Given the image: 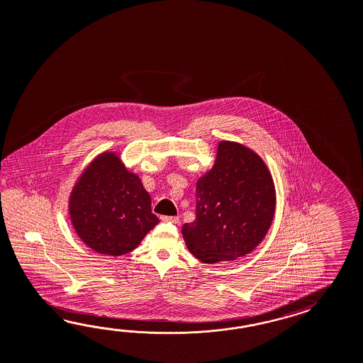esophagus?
Instances as JSON below:
<instances>
[{
    "label": "esophagus",
    "instance_id": "34e87169",
    "mask_svg": "<svg viewBox=\"0 0 363 363\" xmlns=\"http://www.w3.org/2000/svg\"><path fill=\"white\" fill-rule=\"evenodd\" d=\"M161 220L173 223V224H179V218L178 216H161Z\"/></svg>",
    "mask_w": 363,
    "mask_h": 363
}]
</instances>
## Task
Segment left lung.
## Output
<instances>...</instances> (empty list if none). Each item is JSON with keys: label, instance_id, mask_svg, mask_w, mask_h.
<instances>
[{"label": "left lung", "instance_id": "obj_1", "mask_svg": "<svg viewBox=\"0 0 363 363\" xmlns=\"http://www.w3.org/2000/svg\"><path fill=\"white\" fill-rule=\"evenodd\" d=\"M195 199V220L184 224L182 235L206 264L249 255L274 218L272 174L256 152L239 143H219L213 168L196 182Z\"/></svg>", "mask_w": 363, "mask_h": 363}]
</instances>
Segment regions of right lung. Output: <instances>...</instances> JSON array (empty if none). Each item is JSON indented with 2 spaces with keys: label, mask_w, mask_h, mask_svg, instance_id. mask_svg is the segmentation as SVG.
<instances>
[{
  "label": "right lung",
  "mask_w": 363,
  "mask_h": 363,
  "mask_svg": "<svg viewBox=\"0 0 363 363\" xmlns=\"http://www.w3.org/2000/svg\"><path fill=\"white\" fill-rule=\"evenodd\" d=\"M69 215L77 236L99 255L122 256L138 247L157 223L140 178L116 152H104L72 189Z\"/></svg>",
  "instance_id": "obj_1"
}]
</instances>
